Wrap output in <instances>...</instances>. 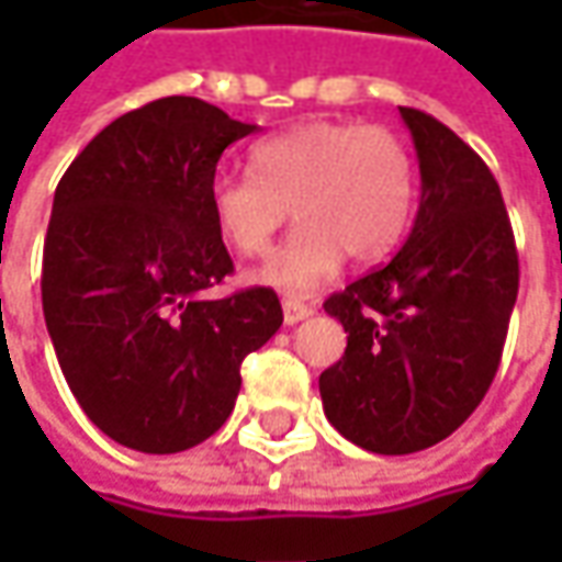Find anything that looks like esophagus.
Returning a JSON list of instances; mask_svg holds the SVG:
<instances>
[{"instance_id":"esophagus-1","label":"esophagus","mask_w":562,"mask_h":562,"mask_svg":"<svg viewBox=\"0 0 562 562\" xmlns=\"http://www.w3.org/2000/svg\"><path fill=\"white\" fill-rule=\"evenodd\" d=\"M284 322L288 325H296V322H303V318H310L315 313L310 303H300V300H293V296H284Z\"/></svg>"}]
</instances>
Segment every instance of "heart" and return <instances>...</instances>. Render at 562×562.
<instances>
[{
    "instance_id": "b5f03b06",
    "label": "heart",
    "mask_w": 562,
    "mask_h": 562,
    "mask_svg": "<svg viewBox=\"0 0 562 562\" xmlns=\"http://www.w3.org/2000/svg\"><path fill=\"white\" fill-rule=\"evenodd\" d=\"M249 168L209 184V212L222 240L247 259L269 252L293 212L300 227L256 271L259 284L278 291H315L344 256L381 262L413 222L416 162L387 127L303 121L252 143Z\"/></svg>"
}]
</instances>
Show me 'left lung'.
Here are the masks:
<instances>
[{"label":"left lung","mask_w":562,"mask_h":562,"mask_svg":"<svg viewBox=\"0 0 562 562\" xmlns=\"http://www.w3.org/2000/svg\"><path fill=\"white\" fill-rule=\"evenodd\" d=\"M422 200L397 256L325 300L347 350L318 375L325 416L362 450L400 457L443 441L497 375L519 256L501 187L482 156L419 109Z\"/></svg>","instance_id":"left-lung-1"}]
</instances>
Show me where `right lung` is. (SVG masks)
<instances>
[{"instance_id":"right-lung-1","label":"right lung","mask_w":562,"mask_h":562,"mask_svg":"<svg viewBox=\"0 0 562 562\" xmlns=\"http://www.w3.org/2000/svg\"><path fill=\"white\" fill-rule=\"evenodd\" d=\"M252 131L196 97L156 99L102 127L55 187L46 328L87 419L131 450L178 453L215 435L244 357L284 322L271 288L205 300L234 271L209 184Z\"/></svg>"}]
</instances>
